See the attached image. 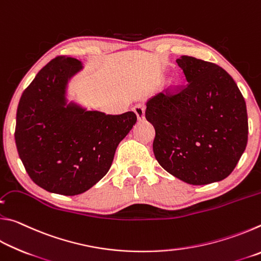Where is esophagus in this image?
Wrapping results in <instances>:
<instances>
[{"label":"esophagus","instance_id":"esophagus-1","mask_svg":"<svg viewBox=\"0 0 261 261\" xmlns=\"http://www.w3.org/2000/svg\"><path fill=\"white\" fill-rule=\"evenodd\" d=\"M134 112L137 115V118H138L139 121L144 120V118H145V108H144V106H141V105L135 106Z\"/></svg>","mask_w":261,"mask_h":261}]
</instances>
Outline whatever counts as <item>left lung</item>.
I'll list each match as a JSON object with an SVG mask.
<instances>
[{
	"label": "left lung",
	"mask_w": 261,
	"mask_h": 261,
	"mask_svg": "<svg viewBox=\"0 0 261 261\" xmlns=\"http://www.w3.org/2000/svg\"><path fill=\"white\" fill-rule=\"evenodd\" d=\"M176 62L188 86L146 102L145 116L155 129L154 155L163 169L185 183L219 182L231 174L245 151V100L219 65L191 56Z\"/></svg>",
	"instance_id": "8db88e82"
}]
</instances>
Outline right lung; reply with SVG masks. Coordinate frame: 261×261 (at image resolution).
I'll list each match as a JSON object with an SVG mask.
<instances>
[{"label": "right lung", "mask_w": 261, "mask_h": 261, "mask_svg": "<svg viewBox=\"0 0 261 261\" xmlns=\"http://www.w3.org/2000/svg\"><path fill=\"white\" fill-rule=\"evenodd\" d=\"M73 57H57L23 92L15 139L29 176L51 193L76 196L108 173L118 144L134 127V112L107 115L69 100V83L83 71Z\"/></svg>", "instance_id": "obj_1"}]
</instances>
